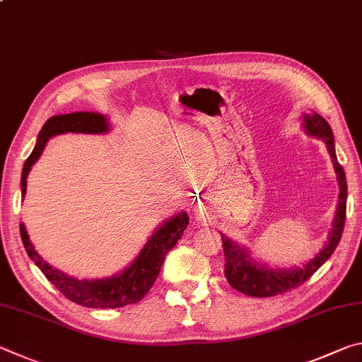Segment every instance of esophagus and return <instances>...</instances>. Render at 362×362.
I'll use <instances>...</instances> for the list:
<instances>
[{"mask_svg": "<svg viewBox=\"0 0 362 362\" xmlns=\"http://www.w3.org/2000/svg\"><path fill=\"white\" fill-rule=\"evenodd\" d=\"M194 213L197 214L199 219H204V213H202V210H199V208H197V210H194Z\"/></svg>", "mask_w": 362, "mask_h": 362, "instance_id": "34e87169", "label": "esophagus"}]
</instances>
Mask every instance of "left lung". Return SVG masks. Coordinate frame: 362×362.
Masks as SVG:
<instances>
[{"label": "left lung", "mask_w": 362, "mask_h": 362, "mask_svg": "<svg viewBox=\"0 0 362 362\" xmlns=\"http://www.w3.org/2000/svg\"><path fill=\"white\" fill-rule=\"evenodd\" d=\"M302 127L308 136L318 138L327 146L329 156L332 158L334 170L337 173L339 181V202L335 216L332 221V229L327 235V242L320 250L318 255L308 262L302 265H293V267H270L267 264H261L250 256V250L246 246L238 245L224 233H221L224 248V275L233 289L240 291L251 297H272L283 294L286 291L297 288L303 281H307L322 264H325L337 245L344 232L345 216H346V177L345 171L335 156L334 133L327 120L320 116L318 112H310L302 116Z\"/></svg>", "instance_id": "8db88e82"}]
</instances>
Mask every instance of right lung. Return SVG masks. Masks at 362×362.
<instances>
[{"label":"right lung","mask_w":362,"mask_h":362,"mask_svg":"<svg viewBox=\"0 0 362 362\" xmlns=\"http://www.w3.org/2000/svg\"><path fill=\"white\" fill-rule=\"evenodd\" d=\"M110 130L111 125L107 122V117L100 112L78 111L71 114H60V116H52L47 119V122L42 125L40 135H37L33 152H31V156L25 160L23 165L21 180L22 199L27 194V177L30 170L36 163L37 158L41 157L50 138L63 135V133L68 132L100 135V133H107ZM187 224L189 216L186 211L171 216L157 227L129 267L120 270L119 274L106 278H95V280L69 276L65 272L54 269L52 265L44 261L37 255L33 243H31L23 223H21V237L31 261L40 267L47 280L66 299L88 308H117L130 305V303H136L148 294V291L156 281L158 272H160L165 256L168 255V251L181 238Z\"/></svg>","instance_id":"right-lung-1"}]
</instances>
